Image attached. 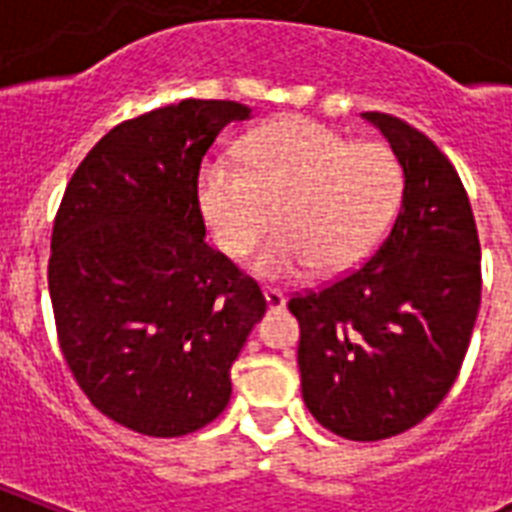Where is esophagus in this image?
<instances>
[{"instance_id": "1", "label": "esophagus", "mask_w": 512, "mask_h": 512, "mask_svg": "<svg viewBox=\"0 0 512 512\" xmlns=\"http://www.w3.org/2000/svg\"><path fill=\"white\" fill-rule=\"evenodd\" d=\"M263 297H265V305H268V311L271 313H279L287 308V297L281 295L279 289H265Z\"/></svg>"}]
</instances>
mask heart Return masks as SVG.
Instances as JSON below:
<instances>
[{
  "label": "heart",
  "mask_w": 512,
  "mask_h": 512,
  "mask_svg": "<svg viewBox=\"0 0 512 512\" xmlns=\"http://www.w3.org/2000/svg\"><path fill=\"white\" fill-rule=\"evenodd\" d=\"M244 167L209 156L196 177V204L212 239L233 260L281 231L255 273L303 279L313 268L340 273L380 241L396 215L404 170L380 143H353L313 119H284L241 146Z\"/></svg>",
  "instance_id": "obj_1"
}]
</instances>
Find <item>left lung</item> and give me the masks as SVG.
Here are the masks:
<instances>
[{
	"instance_id": "left-lung-1",
	"label": "left lung",
	"mask_w": 512,
	"mask_h": 512,
	"mask_svg": "<svg viewBox=\"0 0 512 512\" xmlns=\"http://www.w3.org/2000/svg\"><path fill=\"white\" fill-rule=\"evenodd\" d=\"M404 170L388 239L358 271L297 295L300 385L308 412L350 441L414 428L460 374L481 305V247L460 175L428 135L361 114Z\"/></svg>"
}]
</instances>
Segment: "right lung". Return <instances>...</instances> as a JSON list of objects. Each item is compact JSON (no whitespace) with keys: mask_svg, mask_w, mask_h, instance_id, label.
Listing matches in <instances>:
<instances>
[{"mask_svg":"<svg viewBox=\"0 0 512 512\" xmlns=\"http://www.w3.org/2000/svg\"><path fill=\"white\" fill-rule=\"evenodd\" d=\"M233 100H180L108 132L68 183L52 228L60 350L108 420L154 438L204 428L231 401V366L265 316L255 281L204 244L201 159Z\"/></svg>","mask_w":512,"mask_h":512,"instance_id":"1","label":"right lung"}]
</instances>
